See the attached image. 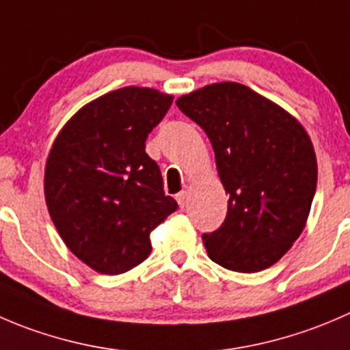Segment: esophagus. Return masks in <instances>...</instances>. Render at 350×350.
I'll list each match as a JSON object with an SVG mask.
<instances>
[{"label": "esophagus", "mask_w": 350, "mask_h": 350, "mask_svg": "<svg viewBox=\"0 0 350 350\" xmlns=\"http://www.w3.org/2000/svg\"><path fill=\"white\" fill-rule=\"evenodd\" d=\"M175 199H176V202H178V206L183 209V207L189 204V193H187V190H182V192L176 193Z\"/></svg>", "instance_id": "1"}]
</instances>
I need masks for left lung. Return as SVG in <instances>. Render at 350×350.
<instances>
[{
	"instance_id": "left-lung-1",
	"label": "left lung",
	"mask_w": 350,
	"mask_h": 350,
	"mask_svg": "<svg viewBox=\"0 0 350 350\" xmlns=\"http://www.w3.org/2000/svg\"><path fill=\"white\" fill-rule=\"evenodd\" d=\"M176 107L207 134L230 193L224 223L202 234L209 258L245 274L274 265L299 238L317 190L308 133L278 103L234 81L182 95Z\"/></svg>"
}]
</instances>
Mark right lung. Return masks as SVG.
<instances>
[{"label":"right lung","instance_id":"right-lung-1","mask_svg":"<svg viewBox=\"0 0 350 350\" xmlns=\"http://www.w3.org/2000/svg\"><path fill=\"white\" fill-rule=\"evenodd\" d=\"M172 102L154 88L124 86L81 107L54 139L44 174L51 219L66 247L100 274L146 260L150 233L178 207L144 151Z\"/></svg>","mask_w":350,"mask_h":350}]
</instances>
